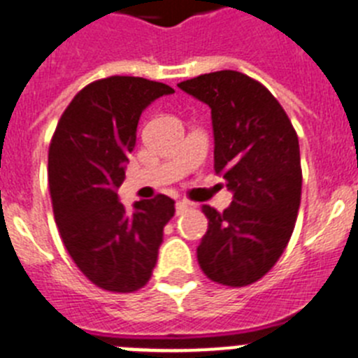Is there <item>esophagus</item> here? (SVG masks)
I'll return each mask as SVG.
<instances>
[{"instance_id": "obj_1", "label": "esophagus", "mask_w": 358, "mask_h": 358, "mask_svg": "<svg viewBox=\"0 0 358 358\" xmlns=\"http://www.w3.org/2000/svg\"><path fill=\"white\" fill-rule=\"evenodd\" d=\"M189 208H192V204H189V202H186V201H177V204H176V213H177V215H182V213H186V211H188Z\"/></svg>"}]
</instances>
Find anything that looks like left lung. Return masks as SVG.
Masks as SVG:
<instances>
[{"instance_id":"1","label":"left lung","mask_w":358,"mask_h":358,"mask_svg":"<svg viewBox=\"0 0 358 358\" xmlns=\"http://www.w3.org/2000/svg\"><path fill=\"white\" fill-rule=\"evenodd\" d=\"M210 106L215 173L233 202L224 211L202 206L208 231L197 260L210 280L245 287L283 255L301 202L299 141L271 91L238 71H215L177 84Z\"/></svg>"}]
</instances>
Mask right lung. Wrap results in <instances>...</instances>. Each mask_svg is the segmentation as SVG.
Listing matches in <instances>:
<instances>
[{
    "label": "right lung",
    "instance_id": "right-lung-1",
    "mask_svg": "<svg viewBox=\"0 0 358 358\" xmlns=\"http://www.w3.org/2000/svg\"><path fill=\"white\" fill-rule=\"evenodd\" d=\"M172 93L147 78H102L77 93L57 123L48 152L53 215L73 262L100 289L134 292L156 267L173 201L157 195L127 211L116 192L141 113Z\"/></svg>",
    "mask_w": 358,
    "mask_h": 358
}]
</instances>
